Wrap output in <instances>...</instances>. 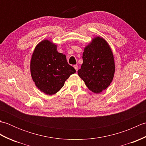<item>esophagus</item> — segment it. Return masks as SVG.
Returning <instances> with one entry per match:
<instances>
[{
	"mask_svg": "<svg viewBox=\"0 0 146 146\" xmlns=\"http://www.w3.org/2000/svg\"><path fill=\"white\" fill-rule=\"evenodd\" d=\"M73 67L75 68V69L76 70V71H78V65H74Z\"/></svg>",
	"mask_w": 146,
	"mask_h": 146,
	"instance_id": "1",
	"label": "esophagus"
}]
</instances>
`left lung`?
<instances>
[{"label": "left lung", "mask_w": 146, "mask_h": 146, "mask_svg": "<svg viewBox=\"0 0 146 146\" xmlns=\"http://www.w3.org/2000/svg\"><path fill=\"white\" fill-rule=\"evenodd\" d=\"M82 58L78 75L90 90L99 94L110 85L114 76L115 67L110 46L104 38L95 37L85 48Z\"/></svg>", "instance_id": "obj_1"}]
</instances>
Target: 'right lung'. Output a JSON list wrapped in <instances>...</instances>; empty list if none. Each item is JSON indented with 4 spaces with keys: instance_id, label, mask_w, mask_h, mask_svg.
I'll list each match as a JSON object with an SVG mask.
<instances>
[{
    "instance_id": "add662e5",
    "label": "right lung",
    "mask_w": 146,
    "mask_h": 146,
    "mask_svg": "<svg viewBox=\"0 0 146 146\" xmlns=\"http://www.w3.org/2000/svg\"><path fill=\"white\" fill-rule=\"evenodd\" d=\"M35 85L42 92L51 95L60 91L70 76L76 72L68 63L66 56L57 51V46L45 39L36 46L30 64Z\"/></svg>"
}]
</instances>
